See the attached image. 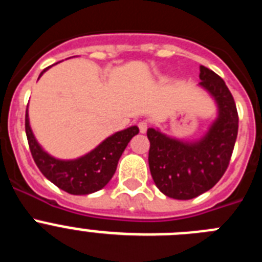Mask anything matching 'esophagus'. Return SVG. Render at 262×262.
Returning a JSON list of instances; mask_svg holds the SVG:
<instances>
[{
  "label": "esophagus",
  "instance_id": "obj_1",
  "mask_svg": "<svg viewBox=\"0 0 262 262\" xmlns=\"http://www.w3.org/2000/svg\"><path fill=\"white\" fill-rule=\"evenodd\" d=\"M139 129H140V133L142 134H145L147 133V128H148V123L145 122V120H142V122H139Z\"/></svg>",
  "mask_w": 262,
  "mask_h": 262
}]
</instances>
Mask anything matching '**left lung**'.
<instances>
[{
    "instance_id": "left-lung-1",
    "label": "left lung",
    "mask_w": 262,
    "mask_h": 262,
    "mask_svg": "<svg viewBox=\"0 0 262 262\" xmlns=\"http://www.w3.org/2000/svg\"><path fill=\"white\" fill-rule=\"evenodd\" d=\"M201 88L217 106V117L195 142H184L157 128H148L151 147L148 164L159 190L169 198L191 200L210 190L230 164L237 138L239 117L226 82L206 67H200Z\"/></svg>"
}]
</instances>
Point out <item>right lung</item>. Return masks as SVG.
<instances>
[{"mask_svg":"<svg viewBox=\"0 0 262 262\" xmlns=\"http://www.w3.org/2000/svg\"><path fill=\"white\" fill-rule=\"evenodd\" d=\"M48 68L41 72L39 77H41ZM25 128L32 159L39 170L59 189L73 195H86L105 187L114 176L118 161L129 140L139 134L138 126H131L106 138L101 144L84 156L73 160H60L47 154L36 142L30 127L27 108Z\"/></svg>","mask_w":262,"mask_h":262,"instance_id":"obj_1","label":"right lung"}]
</instances>
